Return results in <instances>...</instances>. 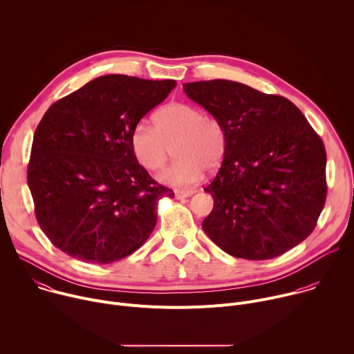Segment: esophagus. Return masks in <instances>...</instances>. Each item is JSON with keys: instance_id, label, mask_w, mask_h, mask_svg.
Masks as SVG:
<instances>
[{"instance_id": "1", "label": "esophagus", "mask_w": 354, "mask_h": 354, "mask_svg": "<svg viewBox=\"0 0 354 354\" xmlns=\"http://www.w3.org/2000/svg\"><path fill=\"white\" fill-rule=\"evenodd\" d=\"M194 192H196V190H193V189L175 190V196H176V198H185V197H189V196H192Z\"/></svg>"}]
</instances>
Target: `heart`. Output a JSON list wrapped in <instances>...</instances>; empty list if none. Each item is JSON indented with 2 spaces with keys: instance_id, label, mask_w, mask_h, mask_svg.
<instances>
[{
  "instance_id": "obj_1",
  "label": "heart",
  "mask_w": 354,
  "mask_h": 354,
  "mask_svg": "<svg viewBox=\"0 0 354 354\" xmlns=\"http://www.w3.org/2000/svg\"><path fill=\"white\" fill-rule=\"evenodd\" d=\"M130 145L137 162L148 169H161L175 149L176 160L160 174L171 186H189L201 179L205 169L220 167L227 149V134L218 118L194 105L172 102L154 115V127L134 126Z\"/></svg>"
}]
</instances>
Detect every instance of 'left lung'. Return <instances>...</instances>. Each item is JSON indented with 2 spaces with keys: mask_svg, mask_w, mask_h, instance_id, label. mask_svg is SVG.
I'll return each mask as SVG.
<instances>
[{
  "mask_svg": "<svg viewBox=\"0 0 354 354\" xmlns=\"http://www.w3.org/2000/svg\"><path fill=\"white\" fill-rule=\"evenodd\" d=\"M220 119L223 164L205 187L214 198L205 232L248 261L283 255L315 228L326 200V151L306 116L284 96L227 80L183 84Z\"/></svg>",
  "mask_w": 354,
  "mask_h": 354,
  "instance_id": "8db88e82",
  "label": "left lung"
}]
</instances>
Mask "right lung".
Here are the masks:
<instances>
[{
	"mask_svg": "<svg viewBox=\"0 0 354 354\" xmlns=\"http://www.w3.org/2000/svg\"><path fill=\"white\" fill-rule=\"evenodd\" d=\"M176 86L111 74L47 109L28 165L36 220L56 248L108 265L136 252L157 224L158 200L174 192L137 162L130 136Z\"/></svg>",
	"mask_w": 354,
	"mask_h": 354,
	"instance_id": "add662e5",
	"label": "right lung"
}]
</instances>
